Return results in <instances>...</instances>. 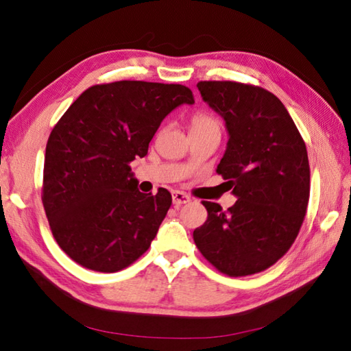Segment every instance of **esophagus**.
Instances as JSON below:
<instances>
[{
	"label": "esophagus",
	"mask_w": 351,
	"mask_h": 351,
	"mask_svg": "<svg viewBox=\"0 0 351 351\" xmlns=\"http://www.w3.org/2000/svg\"><path fill=\"white\" fill-rule=\"evenodd\" d=\"M171 199H173V205L175 206H181L184 204H189L191 197L189 195H185L182 191H173L171 193Z\"/></svg>",
	"instance_id": "34e87169"
}]
</instances>
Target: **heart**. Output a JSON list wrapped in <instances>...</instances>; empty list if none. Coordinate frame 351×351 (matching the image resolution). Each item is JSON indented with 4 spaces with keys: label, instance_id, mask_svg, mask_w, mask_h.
I'll return each instance as SVG.
<instances>
[{
    "label": "heart",
    "instance_id": "b5f03b06",
    "mask_svg": "<svg viewBox=\"0 0 351 351\" xmlns=\"http://www.w3.org/2000/svg\"><path fill=\"white\" fill-rule=\"evenodd\" d=\"M191 131H219L220 122L208 113H197L191 119Z\"/></svg>",
    "mask_w": 351,
    "mask_h": 351
}]
</instances>
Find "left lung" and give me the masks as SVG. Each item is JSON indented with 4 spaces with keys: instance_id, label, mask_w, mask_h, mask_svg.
Wrapping results in <instances>:
<instances>
[{
    "instance_id": "left-lung-1",
    "label": "left lung",
    "mask_w": 351,
    "mask_h": 351,
    "mask_svg": "<svg viewBox=\"0 0 351 351\" xmlns=\"http://www.w3.org/2000/svg\"><path fill=\"white\" fill-rule=\"evenodd\" d=\"M197 88L225 121L229 140L217 173L237 202L223 211L204 200L208 219L193 238L219 271L255 274L299 235L311 187L306 145L285 106L265 88L234 81H200Z\"/></svg>"
}]
</instances>
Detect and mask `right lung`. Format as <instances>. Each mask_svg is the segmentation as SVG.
<instances>
[{
    "label": "right lung",
    "mask_w": 351,
    "mask_h": 351,
    "mask_svg": "<svg viewBox=\"0 0 351 351\" xmlns=\"http://www.w3.org/2000/svg\"><path fill=\"white\" fill-rule=\"evenodd\" d=\"M195 104L181 84L116 81L88 87L51 131L42 202L56 241L75 263L114 273L149 249L171 195L138 191L143 158L169 113Z\"/></svg>",
    "instance_id": "right-lung-1"
}]
</instances>
